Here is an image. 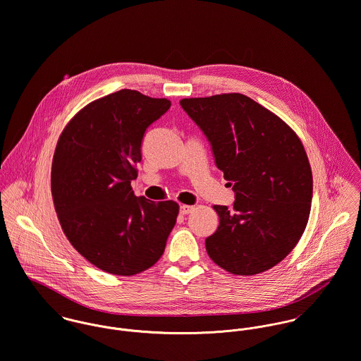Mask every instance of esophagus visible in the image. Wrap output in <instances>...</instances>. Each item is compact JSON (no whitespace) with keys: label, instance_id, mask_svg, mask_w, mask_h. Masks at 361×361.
Wrapping results in <instances>:
<instances>
[{"label":"esophagus","instance_id":"obj_1","mask_svg":"<svg viewBox=\"0 0 361 361\" xmlns=\"http://www.w3.org/2000/svg\"><path fill=\"white\" fill-rule=\"evenodd\" d=\"M194 209H195V207L191 206V204H181V206H180V213H181V214H190Z\"/></svg>","mask_w":361,"mask_h":361}]
</instances>
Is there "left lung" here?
Listing matches in <instances>:
<instances>
[{
    "mask_svg": "<svg viewBox=\"0 0 361 361\" xmlns=\"http://www.w3.org/2000/svg\"><path fill=\"white\" fill-rule=\"evenodd\" d=\"M181 108L212 145L235 192L233 210L214 204L209 257L235 276L263 273L300 240L312 207L313 176L302 141L277 115L238 92L184 98Z\"/></svg>",
    "mask_w": 361,
    "mask_h": 361,
    "instance_id": "left-lung-1",
    "label": "left lung"
}]
</instances>
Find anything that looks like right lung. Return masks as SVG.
<instances>
[{"mask_svg": "<svg viewBox=\"0 0 361 361\" xmlns=\"http://www.w3.org/2000/svg\"><path fill=\"white\" fill-rule=\"evenodd\" d=\"M170 105L121 90L84 106L58 140L51 191L59 223L81 256L109 274L152 267L176 224V202L137 198L131 188L144 134Z\"/></svg>", "mask_w": 361, "mask_h": 361, "instance_id": "right-lung-1", "label": "right lung"}]
</instances>
